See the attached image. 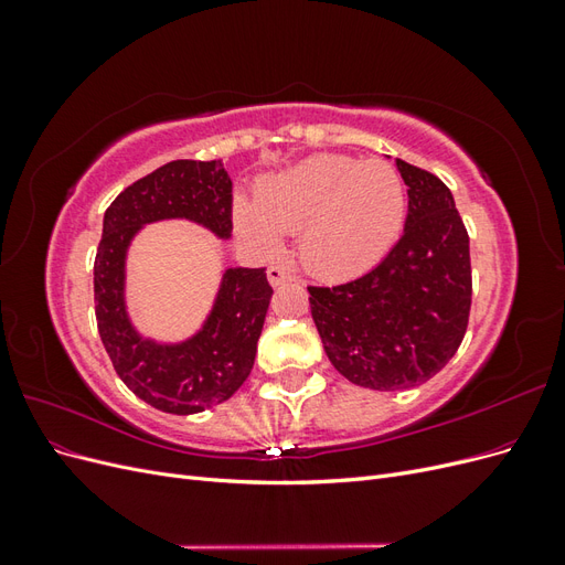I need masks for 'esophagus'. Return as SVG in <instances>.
Returning a JSON list of instances; mask_svg holds the SVG:
<instances>
[{
	"label": "esophagus",
	"instance_id": "obj_1",
	"mask_svg": "<svg viewBox=\"0 0 565 565\" xmlns=\"http://www.w3.org/2000/svg\"><path fill=\"white\" fill-rule=\"evenodd\" d=\"M292 278H295V268L289 266V264H273L268 268V280H270L273 287L285 285V282L292 280Z\"/></svg>",
	"mask_w": 565,
	"mask_h": 565
}]
</instances>
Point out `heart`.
Segmentation results:
<instances>
[{
	"label": "heart",
	"mask_w": 565,
	"mask_h": 565,
	"mask_svg": "<svg viewBox=\"0 0 565 565\" xmlns=\"http://www.w3.org/2000/svg\"><path fill=\"white\" fill-rule=\"evenodd\" d=\"M403 216L396 169L347 156H313L256 185V207L235 204V226L252 243L276 247L280 233H299L303 264L332 280L377 264L396 243Z\"/></svg>",
	"instance_id": "b5f03b06"
}]
</instances>
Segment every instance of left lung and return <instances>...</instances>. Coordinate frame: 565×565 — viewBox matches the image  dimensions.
Here are the masks:
<instances>
[{"label":"left lung","mask_w":565,"mask_h":565,"mask_svg":"<svg viewBox=\"0 0 565 565\" xmlns=\"http://www.w3.org/2000/svg\"><path fill=\"white\" fill-rule=\"evenodd\" d=\"M396 169L407 185L401 241L361 278L309 285L330 363L374 391L429 382L457 353L471 311L469 233L450 188L403 160Z\"/></svg>","instance_id":"obj_1"}]
</instances>
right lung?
I'll use <instances>...</instances> for the list:
<instances>
[{"label": "right lung", "mask_w": 565, "mask_h": 565, "mask_svg": "<svg viewBox=\"0 0 565 565\" xmlns=\"http://www.w3.org/2000/svg\"><path fill=\"white\" fill-rule=\"evenodd\" d=\"M174 216L231 235L233 183L221 160L167 162L110 202L94 262V303L119 380L162 413L193 415L228 401L247 380L273 287L266 268H228L214 311L193 339L179 347L143 341L125 311V254L143 224Z\"/></svg>", "instance_id": "right-lung-1"}]
</instances>
